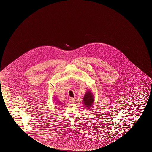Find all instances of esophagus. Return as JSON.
Masks as SVG:
<instances>
[{
    "label": "esophagus",
    "instance_id": "1",
    "mask_svg": "<svg viewBox=\"0 0 152 152\" xmlns=\"http://www.w3.org/2000/svg\"><path fill=\"white\" fill-rule=\"evenodd\" d=\"M69 101L70 103H75V99L74 98L71 97V98H70V99L69 100Z\"/></svg>",
    "mask_w": 152,
    "mask_h": 152
}]
</instances>
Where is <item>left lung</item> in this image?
<instances>
[{
    "label": "left lung",
    "instance_id": "obj_1",
    "mask_svg": "<svg viewBox=\"0 0 152 152\" xmlns=\"http://www.w3.org/2000/svg\"><path fill=\"white\" fill-rule=\"evenodd\" d=\"M83 102L84 103L85 106L90 109L92 107L94 102V95H93L91 91H87L85 94L84 97L83 98Z\"/></svg>",
    "mask_w": 152,
    "mask_h": 152
}]
</instances>
